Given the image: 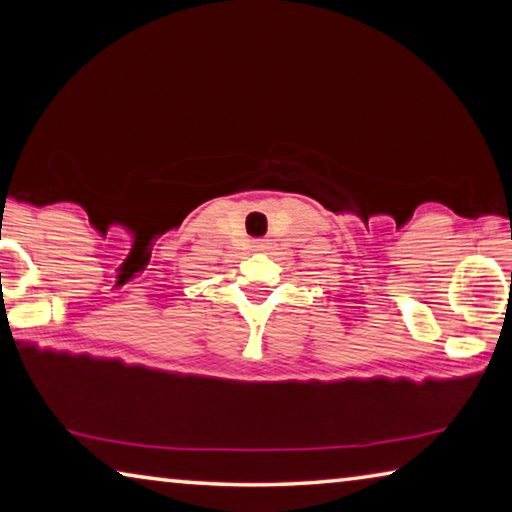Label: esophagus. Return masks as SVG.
<instances>
[{
    "mask_svg": "<svg viewBox=\"0 0 512 512\" xmlns=\"http://www.w3.org/2000/svg\"><path fill=\"white\" fill-rule=\"evenodd\" d=\"M257 248H264V244H257Z\"/></svg>",
    "mask_w": 512,
    "mask_h": 512,
    "instance_id": "1",
    "label": "esophagus"
}]
</instances>
